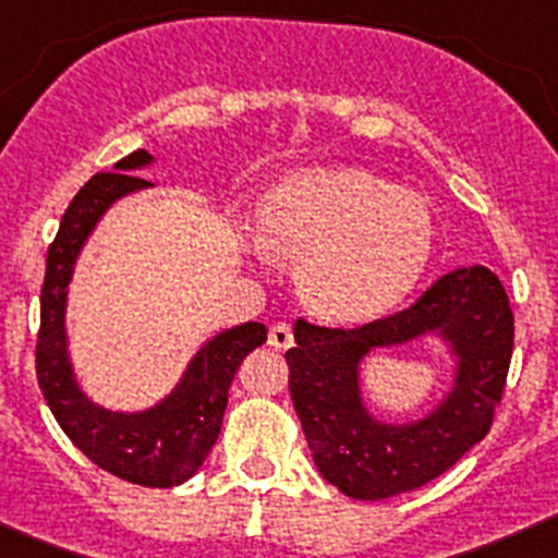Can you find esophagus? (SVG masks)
Returning a JSON list of instances; mask_svg holds the SVG:
<instances>
[{
  "label": "esophagus",
  "mask_w": 558,
  "mask_h": 558,
  "mask_svg": "<svg viewBox=\"0 0 558 558\" xmlns=\"http://www.w3.org/2000/svg\"><path fill=\"white\" fill-rule=\"evenodd\" d=\"M268 343L274 349H279V352H282V349H290V347H293V327H290V324H284V322L274 324V327H270V332H268Z\"/></svg>",
  "instance_id": "1"
}]
</instances>
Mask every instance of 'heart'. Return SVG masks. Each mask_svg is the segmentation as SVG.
<instances>
[{"mask_svg": "<svg viewBox=\"0 0 558 558\" xmlns=\"http://www.w3.org/2000/svg\"><path fill=\"white\" fill-rule=\"evenodd\" d=\"M259 229L256 248L299 256L304 299L338 324L402 302L436 251L430 204L363 170L295 172L268 192Z\"/></svg>", "mask_w": 558, "mask_h": 558, "instance_id": "obj_1", "label": "heart"}]
</instances>
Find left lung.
<instances>
[{"label": "left lung", "mask_w": 558, "mask_h": 558, "mask_svg": "<svg viewBox=\"0 0 558 558\" xmlns=\"http://www.w3.org/2000/svg\"><path fill=\"white\" fill-rule=\"evenodd\" d=\"M436 333L457 360L453 386L422 420L391 426L367 411L359 363L374 348ZM290 397L313 461L354 500H386L447 472L492 427L506 388L514 315L500 279L483 265L458 268L433 282L408 310L357 329L299 322Z\"/></svg>", "instance_id": "1"}]
</instances>
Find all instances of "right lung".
<instances>
[{"label": "right lung", "instance_id": "right-lung-1", "mask_svg": "<svg viewBox=\"0 0 558 558\" xmlns=\"http://www.w3.org/2000/svg\"><path fill=\"white\" fill-rule=\"evenodd\" d=\"M150 165V153L133 150L113 165V172H97L88 179L63 211L61 229L47 251L36 374L49 411L83 456L128 483L170 489L190 481L206 461L223 425L231 379L245 354L268 340V329L248 322L206 340L190 360L179 386L145 411H108L77 386L66 340L69 282L102 215L131 192L153 186L133 175Z\"/></svg>", "mask_w": 558, "mask_h": 558}]
</instances>
